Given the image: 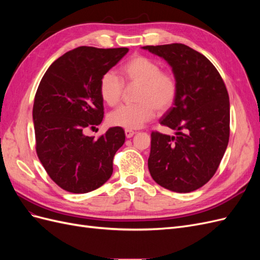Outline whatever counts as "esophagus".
Here are the masks:
<instances>
[{
	"label": "esophagus",
	"instance_id": "esophagus-1",
	"mask_svg": "<svg viewBox=\"0 0 260 260\" xmlns=\"http://www.w3.org/2000/svg\"><path fill=\"white\" fill-rule=\"evenodd\" d=\"M124 133H125V137H127L128 139L129 138H132L133 136H135V131H133V130H130V129H125L124 130Z\"/></svg>",
	"mask_w": 260,
	"mask_h": 260
}]
</instances>
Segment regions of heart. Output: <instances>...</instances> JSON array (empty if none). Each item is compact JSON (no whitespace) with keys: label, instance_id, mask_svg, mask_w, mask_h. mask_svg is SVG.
I'll return each instance as SVG.
<instances>
[{"label":"heart","instance_id":"1","mask_svg":"<svg viewBox=\"0 0 260 260\" xmlns=\"http://www.w3.org/2000/svg\"><path fill=\"white\" fill-rule=\"evenodd\" d=\"M122 80L138 83L140 88L135 105H122L107 117L113 127L139 129L152 119L157 112L169 109L177 96V82L170 73L161 72L160 65L143 55H133L119 68ZM123 83L114 73L107 72L101 78L100 95L108 106H115L121 99Z\"/></svg>","mask_w":260,"mask_h":260}]
</instances>
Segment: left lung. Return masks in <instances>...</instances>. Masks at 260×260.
<instances>
[{"label":"left lung","instance_id":"obj_1","mask_svg":"<svg viewBox=\"0 0 260 260\" xmlns=\"http://www.w3.org/2000/svg\"><path fill=\"white\" fill-rule=\"evenodd\" d=\"M166 60L177 96L160 118L175 136L152 132L148 170L157 184L177 193L198 190L215 175L230 136V102L216 67L190 46H143Z\"/></svg>","mask_w":260,"mask_h":260}]
</instances>
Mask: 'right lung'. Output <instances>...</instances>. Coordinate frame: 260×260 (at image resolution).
I'll list each match as a JSON object with an SVG mask.
<instances>
[{"mask_svg":"<svg viewBox=\"0 0 260 260\" xmlns=\"http://www.w3.org/2000/svg\"><path fill=\"white\" fill-rule=\"evenodd\" d=\"M128 51L79 46L55 60L39 84L32 109L37 154L62 190L88 193L113 174L114 156L124 143L123 129L109 128L98 140L84 131L103 120L101 78Z\"/></svg>","mask_w":260,"mask_h":260,"instance_id":"right-lung-1","label":"right lung"}]
</instances>
